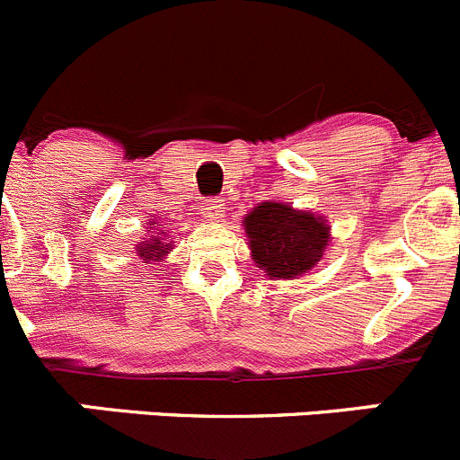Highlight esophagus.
<instances>
[{"label":"esophagus","mask_w":460,"mask_h":460,"mask_svg":"<svg viewBox=\"0 0 460 460\" xmlns=\"http://www.w3.org/2000/svg\"><path fill=\"white\" fill-rule=\"evenodd\" d=\"M200 209H203V214L209 218V221H218V218L223 217V212H226V203H223V199L214 196V199L203 200Z\"/></svg>","instance_id":"esophagus-1"}]
</instances>
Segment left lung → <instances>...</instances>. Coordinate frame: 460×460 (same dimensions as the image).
Wrapping results in <instances>:
<instances>
[{
    "mask_svg": "<svg viewBox=\"0 0 460 460\" xmlns=\"http://www.w3.org/2000/svg\"><path fill=\"white\" fill-rule=\"evenodd\" d=\"M248 246L257 269L269 278L293 279L321 261L330 242L323 217L284 203H260L243 218Z\"/></svg>",
    "mask_w": 460,
    "mask_h": 460,
    "instance_id": "1",
    "label": "left lung"
}]
</instances>
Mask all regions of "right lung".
Returning <instances> with one entry per match:
<instances>
[{
  "label": "right lung",
  "mask_w": 460,
  "mask_h": 460,
  "mask_svg": "<svg viewBox=\"0 0 460 460\" xmlns=\"http://www.w3.org/2000/svg\"><path fill=\"white\" fill-rule=\"evenodd\" d=\"M153 226V223H151ZM169 248H172V243H164L160 242L157 237H151L148 242H142L137 246V255L142 257L144 261H153V260H162V257L167 255Z\"/></svg>",
  "instance_id": "right-lung-1"
}]
</instances>
